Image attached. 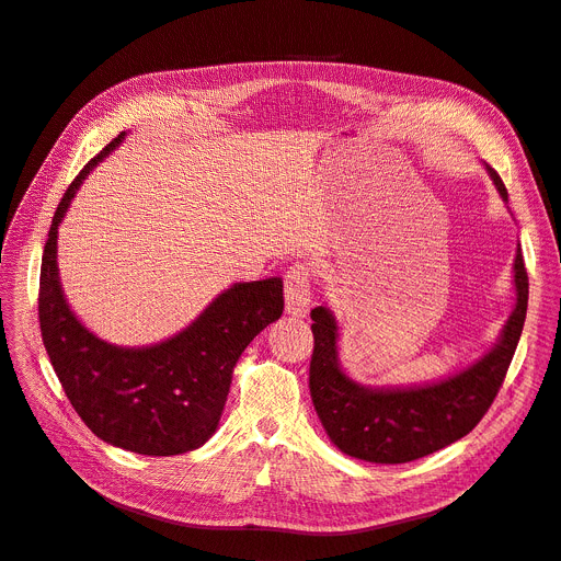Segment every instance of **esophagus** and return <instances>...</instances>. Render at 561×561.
<instances>
[{"label":"esophagus","mask_w":561,"mask_h":561,"mask_svg":"<svg viewBox=\"0 0 561 561\" xmlns=\"http://www.w3.org/2000/svg\"><path fill=\"white\" fill-rule=\"evenodd\" d=\"M284 293H286V311L296 318H305L311 307V273L307 265L298 263L286 273Z\"/></svg>","instance_id":"esophagus-1"}]
</instances>
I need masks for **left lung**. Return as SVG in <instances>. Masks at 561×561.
<instances>
[{
	"instance_id": "left-lung-1",
	"label": "left lung",
	"mask_w": 561,
	"mask_h": 561,
	"mask_svg": "<svg viewBox=\"0 0 561 561\" xmlns=\"http://www.w3.org/2000/svg\"><path fill=\"white\" fill-rule=\"evenodd\" d=\"M507 204L497 172L484 165ZM516 302L495 343L466 368L427 385L366 387L352 379L339 357V320L328 305L311 309L313 355L309 389L316 414L332 444L355 459L407 463L446 448L473 430L491 407L516 352L525 311L527 273L520 243L514 256Z\"/></svg>"
}]
</instances>
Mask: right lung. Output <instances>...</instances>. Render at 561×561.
I'll use <instances>...</instances> for the list:
<instances>
[{
  "label": "right lung",
  "instance_id": "add662e5",
  "mask_svg": "<svg viewBox=\"0 0 561 561\" xmlns=\"http://www.w3.org/2000/svg\"><path fill=\"white\" fill-rule=\"evenodd\" d=\"M127 131L88 161L54 214L41 265L38 318L54 373L81 421L108 446L170 457L204 446L220 423L231 370L250 341L284 311L282 277L236 282L188 328L140 347L115 345L70 309L58 277V225L91 170Z\"/></svg>",
  "mask_w": 561,
  "mask_h": 561
}]
</instances>
